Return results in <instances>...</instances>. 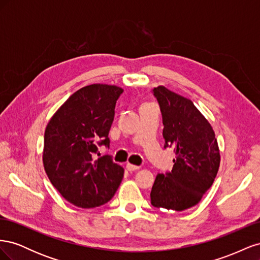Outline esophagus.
Instances as JSON below:
<instances>
[{"mask_svg": "<svg viewBox=\"0 0 260 260\" xmlns=\"http://www.w3.org/2000/svg\"><path fill=\"white\" fill-rule=\"evenodd\" d=\"M125 168H127L129 171H135V170H138L140 167L139 166H136V165H132V164H127L125 165Z\"/></svg>", "mask_w": 260, "mask_h": 260, "instance_id": "obj_1", "label": "esophagus"}]
</instances>
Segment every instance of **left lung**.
Returning a JSON list of instances; mask_svg holds the SVG:
<instances>
[{
	"instance_id": "8db88e82",
	"label": "left lung",
	"mask_w": 260,
	"mask_h": 260,
	"mask_svg": "<svg viewBox=\"0 0 260 260\" xmlns=\"http://www.w3.org/2000/svg\"><path fill=\"white\" fill-rule=\"evenodd\" d=\"M162 116L165 148L174 147V167L158 174L151 192L154 207L182 211L195 206L214 183L220 153L210 123L188 99L162 85L153 89Z\"/></svg>"
}]
</instances>
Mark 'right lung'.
Wrapping results in <instances>:
<instances>
[{
    "instance_id": "add662e5",
    "label": "right lung",
    "mask_w": 260,
    "mask_h": 260,
    "mask_svg": "<svg viewBox=\"0 0 260 260\" xmlns=\"http://www.w3.org/2000/svg\"><path fill=\"white\" fill-rule=\"evenodd\" d=\"M123 90L108 84L86 85L75 92L51 118L44 133L43 165L51 183L73 205L94 208L113 199L123 168L111 156L108 133L116 102Z\"/></svg>"
}]
</instances>
